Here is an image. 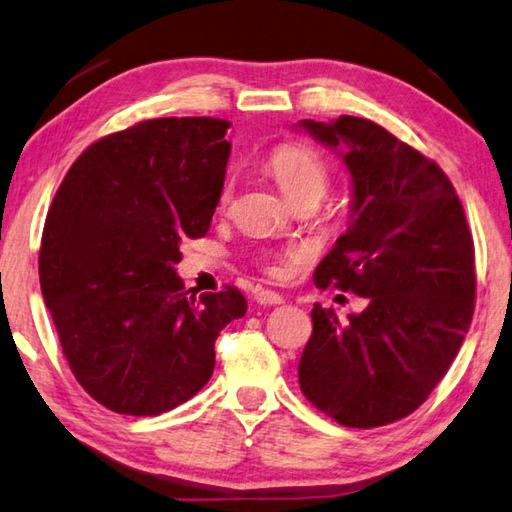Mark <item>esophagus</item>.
<instances>
[{
	"label": "esophagus",
	"instance_id": "esophagus-1",
	"mask_svg": "<svg viewBox=\"0 0 512 512\" xmlns=\"http://www.w3.org/2000/svg\"><path fill=\"white\" fill-rule=\"evenodd\" d=\"M255 302L257 304H264V306H277L284 302V297L275 291H266V288H259L255 293Z\"/></svg>",
	"mask_w": 512,
	"mask_h": 512
}]
</instances>
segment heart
I'll return each mask as SVG.
<instances>
[{
  "mask_svg": "<svg viewBox=\"0 0 512 512\" xmlns=\"http://www.w3.org/2000/svg\"><path fill=\"white\" fill-rule=\"evenodd\" d=\"M266 170L273 176L275 183L280 185L284 197L297 201H313L320 203L329 190L331 170L327 161L311 147L300 143H282L268 154ZM232 194V183L228 181L224 192H221V203H228Z\"/></svg>",
  "mask_w": 512,
  "mask_h": 512,
  "instance_id": "heart-1",
  "label": "heart"
}]
</instances>
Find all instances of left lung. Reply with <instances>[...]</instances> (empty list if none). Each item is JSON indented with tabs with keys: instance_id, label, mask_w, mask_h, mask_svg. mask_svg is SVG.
<instances>
[{
	"instance_id": "8db88e82",
	"label": "left lung",
	"mask_w": 512,
	"mask_h": 512,
	"mask_svg": "<svg viewBox=\"0 0 512 512\" xmlns=\"http://www.w3.org/2000/svg\"><path fill=\"white\" fill-rule=\"evenodd\" d=\"M351 174V219L315 268L320 288L367 300L340 322L313 306L302 394L345 427L412 414L450 369L475 311V244L445 172L385 127L340 116L300 120Z\"/></svg>"
}]
</instances>
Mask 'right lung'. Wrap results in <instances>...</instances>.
Masks as SVG:
<instances>
[{
    "label": "right lung",
    "mask_w": 512,
    "mask_h": 512,
    "mask_svg": "<svg viewBox=\"0 0 512 512\" xmlns=\"http://www.w3.org/2000/svg\"><path fill=\"white\" fill-rule=\"evenodd\" d=\"M228 120L154 118L89 145L46 215L40 286L78 383L107 410L159 416L215 369V340L248 304L190 295L181 241L208 232L224 190Z\"/></svg>",
    "instance_id": "right-lung-1"
}]
</instances>
